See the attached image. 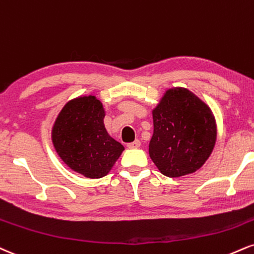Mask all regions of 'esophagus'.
I'll list each match as a JSON object with an SVG mask.
<instances>
[{
    "label": "esophagus",
    "mask_w": 254,
    "mask_h": 254,
    "mask_svg": "<svg viewBox=\"0 0 254 254\" xmlns=\"http://www.w3.org/2000/svg\"><path fill=\"white\" fill-rule=\"evenodd\" d=\"M139 146H140V142L138 139L133 140V142H131L127 144V148L129 149H137V148H139Z\"/></svg>",
    "instance_id": "esophagus-1"
}]
</instances>
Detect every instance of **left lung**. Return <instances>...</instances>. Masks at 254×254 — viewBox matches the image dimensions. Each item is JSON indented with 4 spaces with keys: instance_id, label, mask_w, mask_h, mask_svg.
Here are the masks:
<instances>
[{
    "instance_id": "obj_1",
    "label": "left lung",
    "mask_w": 254,
    "mask_h": 254,
    "mask_svg": "<svg viewBox=\"0 0 254 254\" xmlns=\"http://www.w3.org/2000/svg\"><path fill=\"white\" fill-rule=\"evenodd\" d=\"M154 133L149 155L168 177L193 174L215 146L218 129L212 110L186 87L166 90L152 109Z\"/></svg>"
}]
</instances>
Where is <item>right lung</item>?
I'll return each mask as SVG.
<instances>
[{
    "instance_id": "obj_1",
    "label": "right lung",
    "mask_w": 254,
    "mask_h": 254,
    "mask_svg": "<svg viewBox=\"0 0 254 254\" xmlns=\"http://www.w3.org/2000/svg\"><path fill=\"white\" fill-rule=\"evenodd\" d=\"M105 110L96 96H79L65 104L52 127V143L69 169L87 179L106 176L124 146L104 125Z\"/></svg>"
}]
</instances>
